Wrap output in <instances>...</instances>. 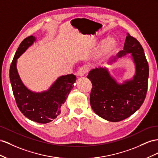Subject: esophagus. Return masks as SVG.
I'll return each instance as SVG.
<instances>
[{"instance_id":"1","label":"esophagus","mask_w":158,"mask_h":158,"mask_svg":"<svg viewBox=\"0 0 158 158\" xmlns=\"http://www.w3.org/2000/svg\"><path fill=\"white\" fill-rule=\"evenodd\" d=\"M87 71H88V68H87V67L86 66H82V67H81L79 69V70H78V74L80 76H83V75H85V74L87 73Z\"/></svg>"}]
</instances>
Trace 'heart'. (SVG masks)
<instances>
[{
    "instance_id": "obj_1",
    "label": "heart",
    "mask_w": 158,
    "mask_h": 158,
    "mask_svg": "<svg viewBox=\"0 0 158 158\" xmlns=\"http://www.w3.org/2000/svg\"><path fill=\"white\" fill-rule=\"evenodd\" d=\"M114 42L112 41V40H109V41H108L107 42H106V49H110V48H112V46H114Z\"/></svg>"
}]
</instances>
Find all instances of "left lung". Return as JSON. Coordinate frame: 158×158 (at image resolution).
<instances>
[{
    "instance_id": "1",
    "label": "left lung",
    "mask_w": 158,
    "mask_h": 158,
    "mask_svg": "<svg viewBox=\"0 0 158 158\" xmlns=\"http://www.w3.org/2000/svg\"><path fill=\"white\" fill-rule=\"evenodd\" d=\"M128 53L136 64V72L133 79L118 85L105 68H96L89 73L92 89L90 103L93 111L101 118L110 122L127 118L138 110L145 100L148 90L149 66L143 49L137 39L128 34L124 49L118 57Z\"/></svg>"
}]
</instances>
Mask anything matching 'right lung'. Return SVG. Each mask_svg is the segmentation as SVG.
I'll list each match as a JSON object with an SVG mask.
<instances>
[{"instance_id":"right-lung-1","label":"right lung","mask_w":158,"mask_h":158,"mask_svg":"<svg viewBox=\"0 0 158 158\" xmlns=\"http://www.w3.org/2000/svg\"><path fill=\"white\" fill-rule=\"evenodd\" d=\"M35 41L33 35L26 38L16 52L10 67L9 76L16 103L26 117L38 123L46 124L61 114L63 106L74 86L76 76H61L48 91L35 93L22 83L16 70V60Z\"/></svg>"}]
</instances>
